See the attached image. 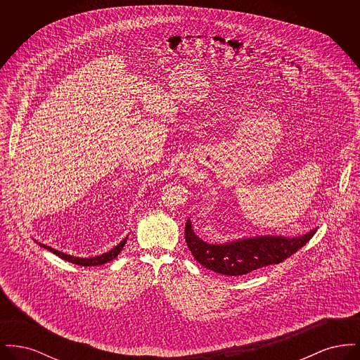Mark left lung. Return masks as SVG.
Masks as SVG:
<instances>
[{
    "label": "left lung",
    "instance_id": "8db88e82",
    "mask_svg": "<svg viewBox=\"0 0 360 360\" xmlns=\"http://www.w3.org/2000/svg\"><path fill=\"white\" fill-rule=\"evenodd\" d=\"M316 231L317 228L295 238L264 235L210 244L195 235L188 219L185 239L191 255L200 264L219 274L238 276L283 262L302 248Z\"/></svg>",
    "mask_w": 360,
    "mask_h": 360
}]
</instances>
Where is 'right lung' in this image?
Masks as SVG:
<instances>
[{"mask_svg": "<svg viewBox=\"0 0 360 360\" xmlns=\"http://www.w3.org/2000/svg\"><path fill=\"white\" fill-rule=\"evenodd\" d=\"M127 239H128V236H127L125 239L122 240V241H120L116 247H113L112 250H109L108 252L101 254V255H96V257H72V255L63 254V252H60V251H58V250H55V248H51V247H49V245H46V244H41V243H37V244H39L40 247H43V248H46V250H49L50 252L55 254L56 257H59L60 259H63V260H68V262L72 263V264H78V266H85V267H89V266H100V264H105V263H108V262L113 260L115 257H117V255L120 254L122 247H124V245H125V243H127Z\"/></svg>", "mask_w": 360, "mask_h": 360, "instance_id": "right-lung-1", "label": "right lung"}]
</instances>
